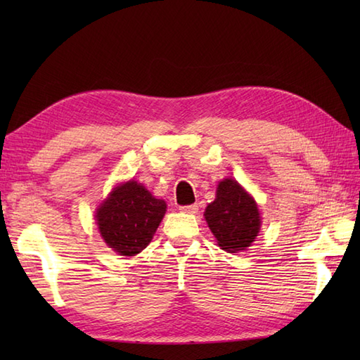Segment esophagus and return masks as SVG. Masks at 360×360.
<instances>
[{
	"label": "esophagus",
	"instance_id": "esophagus-1",
	"mask_svg": "<svg viewBox=\"0 0 360 360\" xmlns=\"http://www.w3.org/2000/svg\"><path fill=\"white\" fill-rule=\"evenodd\" d=\"M179 210L181 212H184V213H196L198 212V204H192V205H182V207H179Z\"/></svg>",
	"mask_w": 360,
	"mask_h": 360
}]
</instances>
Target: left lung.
<instances>
[{"label": "left lung", "mask_w": 360, "mask_h": 360, "mask_svg": "<svg viewBox=\"0 0 360 360\" xmlns=\"http://www.w3.org/2000/svg\"><path fill=\"white\" fill-rule=\"evenodd\" d=\"M204 218L218 246L231 254L249 248L262 227L255 200L232 178L219 182L215 201L205 207Z\"/></svg>", "instance_id": "8db88e82"}]
</instances>
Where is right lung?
<instances>
[{"mask_svg": "<svg viewBox=\"0 0 360 360\" xmlns=\"http://www.w3.org/2000/svg\"><path fill=\"white\" fill-rule=\"evenodd\" d=\"M165 210V201L153 196L139 182H122L97 209L98 232L114 252L133 257L148 246Z\"/></svg>", "mask_w": 360, "mask_h": 360, "instance_id": "1", "label": "right lung"}]
</instances>
